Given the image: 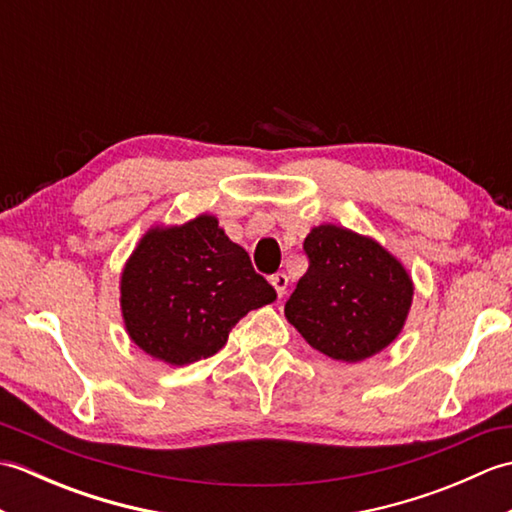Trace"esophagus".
Listing matches in <instances>:
<instances>
[{"mask_svg":"<svg viewBox=\"0 0 512 512\" xmlns=\"http://www.w3.org/2000/svg\"><path fill=\"white\" fill-rule=\"evenodd\" d=\"M270 284H273L277 297H284L286 295V288H288V277L284 273H277L270 277Z\"/></svg>","mask_w":512,"mask_h":512,"instance_id":"esophagus-1","label":"esophagus"}]
</instances>
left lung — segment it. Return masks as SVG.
<instances>
[{
    "instance_id": "1",
    "label": "left lung",
    "mask_w": 512,
    "mask_h": 512,
    "mask_svg": "<svg viewBox=\"0 0 512 512\" xmlns=\"http://www.w3.org/2000/svg\"><path fill=\"white\" fill-rule=\"evenodd\" d=\"M308 273L286 301V319L314 350L343 363L383 352L405 328L413 281L376 239L336 224L314 226Z\"/></svg>"
}]
</instances>
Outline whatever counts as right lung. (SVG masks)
I'll use <instances>...</instances> for the list:
<instances>
[{"mask_svg": "<svg viewBox=\"0 0 512 512\" xmlns=\"http://www.w3.org/2000/svg\"><path fill=\"white\" fill-rule=\"evenodd\" d=\"M277 299L246 250L202 213L140 237L121 275L125 330L140 350L169 365L209 358L233 325Z\"/></svg>", "mask_w": 512, "mask_h": 512, "instance_id": "1", "label": "right lung"}]
</instances>
